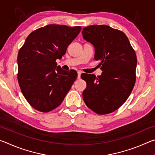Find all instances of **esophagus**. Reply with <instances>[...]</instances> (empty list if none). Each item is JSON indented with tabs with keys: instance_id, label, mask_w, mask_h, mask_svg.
I'll use <instances>...</instances> for the list:
<instances>
[{
	"instance_id": "esophagus-1",
	"label": "esophagus",
	"mask_w": 155,
	"mask_h": 155,
	"mask_svg": "<svg viewBox=\"0 0 155 155\" xmlns=\"http://www.w3.org/2000/svg\"><path fill=\"white\" fill-rule=\"evenodd\" d=\"M77 74H78V75H77V78H78V79H80V78H81V72L78 71V72H77Z\"/></svg>"
}]
</instances>
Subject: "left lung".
Instances as JSON below:
<instances>
[{"instance_id":"left-lung-1","label":"left lung","mask_w":155,"mask_h":155,"mask_svg":"<svg viewBox=\"0 0 155 155\" xmlns=\"http://www.w3.org/2000/svg\"><path fill=\"white\" fill-rule=\"evenodd\" d=\"M83 38L95 48L94 59L101 61L103 73H83L87 83L83 92L86 105L97 114L104 115L119 109L134 87L137 56L127 35L107 25H91L83 28Z\"/></svg>"}]
</instances>
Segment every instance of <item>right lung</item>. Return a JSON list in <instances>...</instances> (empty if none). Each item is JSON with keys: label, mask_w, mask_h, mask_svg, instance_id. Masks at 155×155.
I'll list each match as a JSON object with an SVG mask.
<instances>
[{"label": "right lung", "mask_w": 155, "mask_h": 155, "mask_svg": "<svg viewBox=\"0 0 155 155\" xmlns=\"http://www.w3.org/2000/svg\"><path fill=\"white\" fill-rule=\"evenodd\" d=\"M81 30L80 26L49 25L31 33L18 55V81L21 91L34 109L49 112L59 107L77 78L56 62Z\"/></svg>", "instance_id": "add662e5"}]
</instances>
